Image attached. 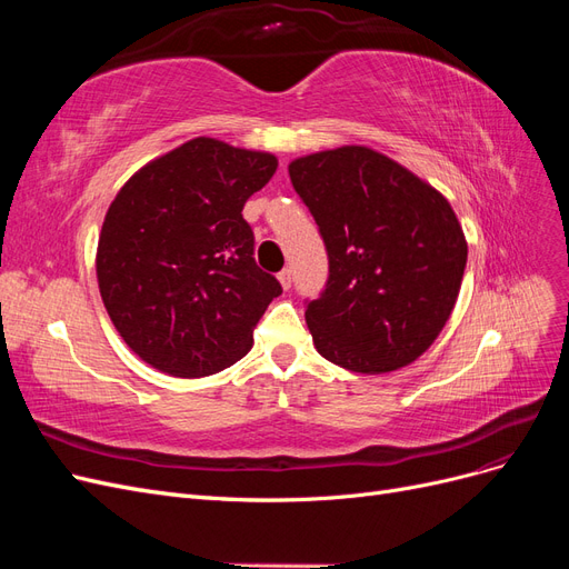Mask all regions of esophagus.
I'll return each instance as SVG.
<instances>
[{"label": "esophagus", "mask_w": 569, "mask_h": 569, "mask_svg": "<svg viewBox=\"0 0 569 569\" xmlns=\"http://www.w3.org/2000/svg\"><path fill=\"white\" fill-rule=\"evenodd\" d=\"M278 280H280V284H282V289L287 291L289 287H291V270L289 268H284L280 274H278Z\"/></svg>", "instance_id": "esophagus-1"}]
</instances>
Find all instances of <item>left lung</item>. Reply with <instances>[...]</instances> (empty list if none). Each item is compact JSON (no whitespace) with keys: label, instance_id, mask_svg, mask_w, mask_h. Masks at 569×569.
<instances>
[{"label":"left lung","instance_id":"1","mask_svg":"<svg viewBox=\"0 0 569 569\" xmlns=\"http://www.w3.org/2000/svg\"><path fill=\"white\" fill-rule=\"evenodd\" d=\"M289 178L330 258L306 308L318 353L360 375L410 366L451 318L468 263L449 199L363 144L299 157Z\"/></svg>","mask_w":569,"mask_h":569}]
</instances>
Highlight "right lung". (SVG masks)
Masks as SVG:
<instances>
[{
	"instance_id": "1",
	"label": "right lung",
	"mask_w": 569,
	"mask_h": 569,
	"mask_svg": "<svg viewBox=\"0 0 569 569\" xmlns=\"http://www.w3.org/2000/svg\"><path fill=\"white\" fill-rule=\"evenodd\" d=\"M278 170L268 151L194 137L120 187L97 244V282L118 335L144 363L206 377L253 347L280 282L253 261L247 199Z\"/></svg>"
}]
</instances>
